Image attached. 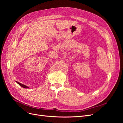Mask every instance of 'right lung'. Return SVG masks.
<instances>
[{"label":"right lung","mask_w":123,"mask_h":123,"mask_svg":"<svg viewBox=\"0 0 123 123\" xmlns=\"http://www.w3.org/2000/svg\"><path fill=\"white\" fill-rule=\"evenodd\" d=\"M17 82V84H19L21 87H23V88H29V87H28V86H25V85H24V84H21V83H19V82H18V81H16Z\"/></svg>","instance_id":"1"}]
</instances>
